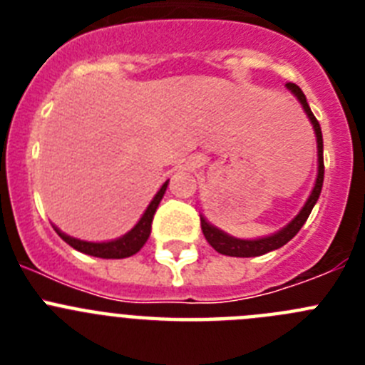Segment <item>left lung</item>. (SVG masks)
Segmentation results:
<instances>
[{"label":"left lung","mask_w":365,"mask_h":365,"mask_svg":"<svg viewBox=\"0 0 365 365\" xmlns=\"http://www.w3.org/2000/svg\"><path fill=\"white\" fill-rule=\"evenodd\" d=\"M287 89L292 93V95L298 98V102L302 104L303 111L307 115V118L311 120L312 130H314L316 135V148H318V173H316V180L314 186H312L311 195L307 197L305 205L302 206V210L296 214V217L292 221H289L283 228H279L278 232H274V234L265 235V237H256V240H241V237H234V235L227 234L221 228L214 227L205 215H201V228L202 234H205L206 241L212 245V247L217 250L219 254L222 256H232V257H256V256H263L267 252H272V250H278L282 248L283 245H287L289 241L294 237L296 234L299 232V228L305 225L307 217L311 215L312 208H314L316 201L320 197L322 193V186H324V138H322V130L320 124L316 120V117L312 115L311 108L307 104V98L303 95V91L299 89L296 83H287Z\"/></svg>","instance_id":"8db88e82"}]
</instances>
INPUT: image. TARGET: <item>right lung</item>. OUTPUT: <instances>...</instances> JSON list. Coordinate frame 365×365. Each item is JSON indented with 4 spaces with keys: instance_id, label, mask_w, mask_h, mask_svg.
Instances as JSON below:
<instances>
[{
    "instance_id": "add662e5",
    "label": "right lung",
    "mask_w": 365,
    "mask_h": 365,
    "mask_svg": "<svg viewBox=\"0 0 365 365\" xmlns=\"http://www.w3.org/2000/svg\"><path fill=\"white\" fill-rule=\"evenodd\" d=\"M168 182H170V179L160 186L159 192L155 193V197L151 199V202L148 205L146 210H144L143 217L137 221V225H135L130 232H125L124 235L117 237V240L100 241V243L98 241H83L78 240V237H73V235H67L66 232H62L56 227H54V230H56V234L60 235L67 245H71L74 250L89 254V256L104 257V259H122V257L133 256V254H137L138 250L146 245L148 237H150L151 221H153L155 212H157L159 202L163 201L164 193H166Z\"/></svg>"
}]
</instances>
